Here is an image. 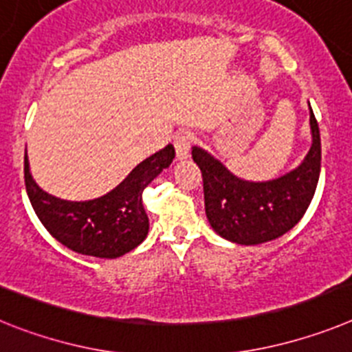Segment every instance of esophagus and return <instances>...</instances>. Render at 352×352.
<instances>
[{"mask_svg":"<svg viewBox=\"0 0 352 352\" xmlns=\"http://www.w3.org/2000/svg\"><path fill=\"white\" fill-rule=\"evenodd\" d=\"M191 143H193V134L189 133V131H180V133L175 134L173 145H175V154L179 161H184V159L189 157Z\"/></svg>","mask_w":352,"mask_h":352,"instance_id":"34e87169","label":"esophagus"}]
</instances>
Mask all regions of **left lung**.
I'll list each match as a JSON object with an SVG mask.
<instances>
[{
	"mask_svg": "<svg viewBox=\"0 0 352 352\" xmlns=\"http://www.w3.org/2000/svg\"><path fill=\"white\" fill-rule=\"evenodd\" d=\"M311 146L298 168L285 175L253 182L234 175L209 152L193 146L191 155L204 177L206 214L223 239L253 246L278 239L303 218L320 173V134L310 108Z\"/></svg>",
	"mask_w": 352,
	"mask_h": 352,
	"instance_id": "1",
	"label": "left lung"
}]
</instances>
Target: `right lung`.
Here are the masks:
<instances>
[{"mask_svg":"<svg viewBox=\"0 0 352 352\" xmlns=\"http://www.w3.org/2000/svg\"><path fill=\"white\" fill-rule=\"evenodd\" d=\"M173 145L146 157L109 193L94 200L70 201L38 188L24 155V184L32 207L45 230L58 243L81 255L117 258L134 250L148 234L143 189L172 164Z\"/></svg>","mask_w":352,"mask_h":352,"instance_id":"right-lung-1","label":"right lung"}]
</instances>
